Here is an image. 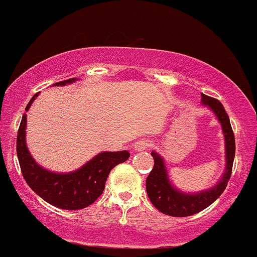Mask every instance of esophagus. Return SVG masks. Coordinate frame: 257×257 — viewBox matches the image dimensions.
Returning <instances> with one entry per match:
<instances>
[{"instance_id":"1","label":"esophagus","mask_w":257,"mask_h":257,"mask_svg":"<svg viewBox=\"0 0 257 257\" xmlns=\"http://www.w3.org/2000/svg\"><path fill=\"white\" fill-rule=\"evenodd\" d=\"M150 142L149 140H139L134 144V150L135 151H144V150H148L150 148Z\"/></svg>"}]
</instances>
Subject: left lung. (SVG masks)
<instances>
[{
  "label": "left lung",
  "instance_id": "obj_1",
  "mask_svg": "<svg viewBox=\"0 0 257 257\" xmlns=\"http://www.w3.org/2000/svg\"><path fill=\"white\" fill-rule=\"evenodd\" d=\"M201 102L216 114L217 119L221 123L225 143L224 173L222 178L218 180V183L212 188L199 191V193H183L171 183L166 163L162 157L157 152L152 151L151 155L154 157L155 165L149 177L146 178V191H148V196L152 205L165 215L187 217L195 215L204 208L208 207L223 193L228 184V180L230 178V174H232L234 155H235V139H234L229 117H228L223 105L216 98L201 94Z\"/></svg>",
  "mask_w": 257,
  "mask_h": 257
}]
</instances>
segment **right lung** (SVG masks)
<instances>
[{
	"mask_svg": "<svg viewBox=\"0 0 257 257\" xmlns=\"http://www.w3.org/2000/svg\"><path fill=\"white\" fill-rule=\"evenodd\" d=\"M75 80V78H70L53 85H67L74 83ZM38 95L39 92H36L32 97L30 102L25 107V112H28ZM25 128L27 114L24 113L17 137V155L22 174L27 184L41 199L63 210H80L94 204L102 194L107 177L112 168L129 159V152L125 150L100 152L77 171L69 173H55L45 170L33 159L25 142Z\"/></svg>",
	"mask_w": 257,
	"mask_h": 257,
	"instance_id": "add662e5",
	"label": "right lung"
}]
</instances>
